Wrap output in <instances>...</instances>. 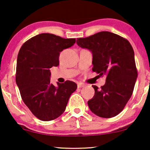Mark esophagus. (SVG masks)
<instances>
[{"label": "esophagus", "instance_id": "obj_1", "mask_svg": "<svg viewBox=\"0 0 150 150\" xmlns=\"http://www.w3.org/2000/svg\"><path fill=\"white\" fill-rule=\"evenodd\" d=\"M84 86H85V84H84V83H79L78 84V87L79 88H82V87H84Z\"/></svg>", "mask_w": 150, "mask_h": 150}]
</instances>
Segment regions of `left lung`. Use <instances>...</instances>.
I'll return each mask as SVG.
<instances>
[{"label":"left lung","instance_id":"1","mask_svg":"<svg viewBox=\"0 0 150 150\" xmlns=\"http://www.w3.org/2000/svg\"><path fill=\"white\" fill-rule=\"evenodd\" d=\"M76 43L92 52L93 71L100 76H106L100 89L93 85L95 95L88 101L91 111L101 118L117 116L131 98L138 75L131 45L107 31L78 38Z\"/></svg>","mask_w":150,"mask_h":150}]
</instances>
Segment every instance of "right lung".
<instances>
[{
  "label": "right lung",
  "instance_id": "obj_1",
  "mask_svg": "<svg viewBox=\"0 0 150 150\" xmlns=\"http://www.w3.org/2000/svg\"><path fill=\"white\" fill-rule=\"evenodd\" d=\"M75 38H63L42 33L30 38L19 50L17 59L16 83L23 101L36 118L50 121L66 110L77 84L70 80L51 83L50 68L59 66L60 52L74 45Z\"/></svg>",
  "mask_w": 150,
  "mask_h": 150
}]
</instances>
